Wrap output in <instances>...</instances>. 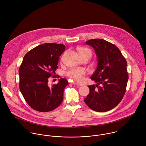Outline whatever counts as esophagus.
Returning a JSON list of instances; mask_svg holds the SVG:
<instances>
[{"label": "esophagus", "instance_id": "1", "mask_svg": "<svg viewBox=\"0 0 146 146\" xmlns=\"http://www.w3.org/2000/svg\"><path fill=\"white\" fill-rule=\"evenodd\" d=\"M73 84H76V85H78V86H83V85H84L82 84L78 83V82H73Z\"/></svg>", "mask_w": 146, "mask_h": 146}]
</instances>
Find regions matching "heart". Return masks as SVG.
<instances>
[{
    "instance_id": "b5f03b06",
    "label": "heart",
    "mask_w": 146,
    "mask_h": 146,
    "mask_svg": "<svg viewBox=\"0 0 146 146\" xmlns=\"http://www.w3.org/2000/svg\"><path fill=\"white\" fill-rule=\"evenodd\" d=\"M79 53L81 57L84 56H89L91 57L92 56V52L91 50L86 48H78ZM62 57L61 59L63 58ZM86 74L85 70L82 68H73L69 70L67 73L66 74L70 78H73L77 81H81L82 78V77Z\"/></svg>"
}]
</instances>
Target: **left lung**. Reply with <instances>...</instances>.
Masks as SVG:
<instances>
[{"instance_id": "left-lung-1", "label": "left lung", "mask_w": 146, "mask_h": 146, "mask_svg": "<svg viewBox=\"0 0 146 146\" xmlns=\"http://www.w3.org/2000/svg\"><path fill=\"white\" fill-rule=\"evenodd\" d=\"M85 43L94 49L98 65L90 77L97 84L88 86L90 93L84 101L96 111H109L125 94L129 80L127 61L117 46L104 39H91Z\"/></svg>"}]
</instances>
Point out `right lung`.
I'll return each instance as SVG.
<instances>
[{
    "label": "right lung",
    "instance_id": "1",
    "mask_svg": "<svg viewBox=\"0 0 146 146\" xmlns=\"http://www.w3.org/2000/svg\"><path fill=\"white\" fill-rule=\"evenodd\" d=\"M65 48L63 44L45 43L31 50L23 58L19 70V88L27 103L36 111H52L63 101L68 81L61 78L50 88L48 82L58 68L59 57Z\"/></svg>",
    "mask_w": 146,
    "mask_h": 146
}]
</instances>
